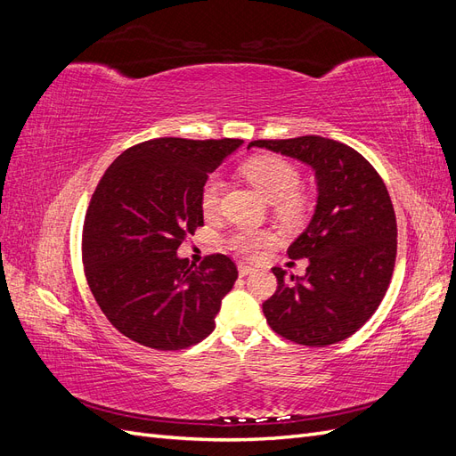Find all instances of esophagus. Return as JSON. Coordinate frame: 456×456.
<instances>
[{"instance_id": "1", "label": "esophagus", "mask_w": 456, "mask_h": 456, "mask_svg": "<svg viewBox=\"0 0 456 456\" xmlns=\"http://www.w3.org/2000/svg\"><path fill=\"white\" fill-rule=\"evenodd\" d=\"M238 272H240L241 278H245V275L253 273V272H255V268H253V266H249V265H240V266H238Z\"/></svg>"}]
</instances>
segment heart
<instances>
[{
    "label": "heart",
    "instance_id": "b5f03b06",
    "mask_svg": "<svg viewBox=\"0 0 456 456\" xmlns=\"http://www.w3.org/2000/svg\"><path fill=\"white\" fill-rule=\"evenodd\" d=\"M243 175L262 196L275 205V211L281 216L293 218L305 209V198H302L297 188L300 184V175L295 165L278 158V156H256L243 165ZM220 190L223 181L218 176H209L201 186L200 191V207L201 213L211 218L218 211ZM273 241V233L266 230H236L228 238V245L232 249L245 256H253L258 249Z\"/></svg>",
    "mask_w": 456,
    "mask_h": 456
}]
</instances>
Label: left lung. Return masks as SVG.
I'll list each match as a JSON object with an SVG mask.
<instances>
[{"instance_id":"obj_1","label":"left lung","mask_w":456,"mask_h":456,"mask_svg":"<svg viewBox=\"0 0 456 456\" xmlns=\"http://www.w3.org/2000/svg\"><path fill=\"white\" fill-rule=\"evenodd\" d=\"M251 146L306 163L317 183L314 216L287 251L308 258L306 273L272 268L278 291L262 305L268 325L302 346L352 337L379 308L394 273L397 224L386 184L360 151L317 134Z\"/></svg>"}]
</instances>
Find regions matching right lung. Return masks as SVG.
<instances>
[{"mask_svg": "<svg viewBox=\"0 0 456 456\" xmlns=\"http://www.w3.org/2000/svg\"><path fill=\"white\" fill-rule=\"evenodd\" d=\"M241 144L163 136L126 150L102 175L81 249L96 305L121 335L171 352L213 333L238 268L220 253L190 265L176 249L203 224V183Z\"/></svg>", "mask_w": 456, "mask_h": 456, "instance_id": "obj_1", "label": "right lung"}]
</instances>
